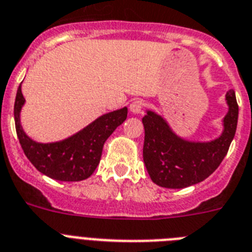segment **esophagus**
<instances>
[{
  "label": "esophagus",
  "instance_id": "obj_1",
  "mask_svg": "<svg viewBox=\"0 0 252 252\" xmlns=\"http://www.w3.org/2000/svg\"><path fill=\"white\" fill-rule=\"evenodd\" d=\"M129 110L132 111L133 114H141L142 113L143 110V102L142 101H133L132 103H130L129 106Z\"/></svg>",
  "mask_w": 252,
  "mask_h": 252
}]
</instances>
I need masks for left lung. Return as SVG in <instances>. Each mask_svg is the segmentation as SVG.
I'll return each mask as SVG.
<instances>
[{
	"label": "left lung",
	"mask_w": 252,
	"mask_h": 252,
	"mask_svg": "<svg viewBox=\"0 0 252 252\" xmlns=\"http://www.w3.org/2000/svg\"><path fill=\"white\" fill-rule=\"evenodd\" d=\"M228 111L221 120L220 136L201 142L178 136L160 114L146 110L143 162L155 185L164 188H186L205 181L227 155L236 134L238 105L236 94H225Z\"/></svg>",
	"instance_id": "obj_1"
}]
</instances>
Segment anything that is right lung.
<instances>
[{"mask_svg":"<svg viewBox=\"0 0 252 252\" xmlns=\"http://www.w3.org/2000/svg\"><path fill=\"white\" fill-rule=\"evenodd\" d=\"M25 98L22 84L14 105L15 126L25 156L38 172L61 182H79L90 178L101 160L103 145L111 133L126 119L128 109L123 107L98 116L79 132L56 142H37L23 129L20 114Z\"/></svg>","mask_w":252,"mask_h":252,"instance_id":"obj_1","label":"right lung"}]
</instances>
